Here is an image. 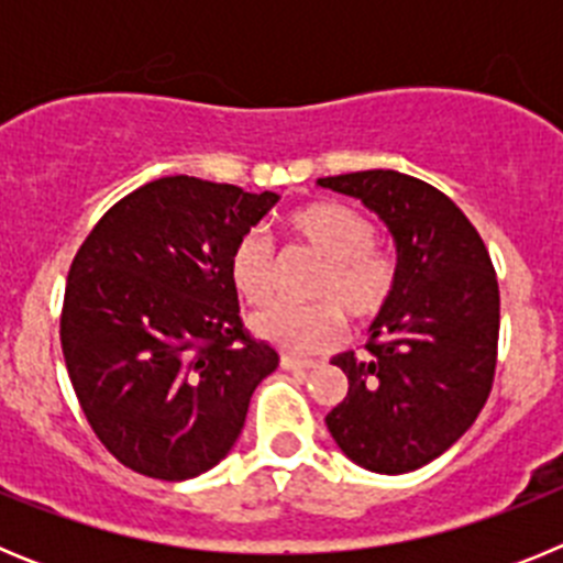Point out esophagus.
<instances>
[{"mask_svg":"<svg viewBox=\"0 0 563 563\" xmlns=\"http://www.w3.org/2000/svg\"><path fill=\"white\" fill-rule=\"evenodd\" d=\"M316 361H307V357H296V355H282V369L287 372H307L316 369Z\"/></svg>","mask_w":563,"mask_h":563,"instance_id":"obj_1","label":"esophagus"}]
</instances>
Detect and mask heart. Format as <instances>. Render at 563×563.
<instances>
[{"label":"heart","mask_w":563,"mask_h":563,"mask_svg":"<svg viewBox=\"0 0 563 563\" xmlns=\"http://www.w3.org/2000/svg\"><path fill=\"white\" fill-rule=\"evenodd\" d=\"M287 225L324 258L312 285V296L324 301L271 307L253 318V330L287 352H321L341 338L343 312L355 324H369L386 310L397 282L395 258L375 245V222L346 202L321 200L296 208ZM228 273L247 305H271L276 296V253L262 228H251L236 239Z\"/></svg>","instance_id":"b5f03b06"}]
</instances>
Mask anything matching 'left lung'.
Segmentation results:
<instances>
[{
	"instance_id": "8db88e82",
	"label": "left lung",
	"mask_w": 563,
	"mask_h": 563,
	"mask_svg": "<svg viewBox=\"0 0 563 563\" xmlns=\"http://www.w3.org/2000/svg\"><path fill=\"white\" fill-rule=\"evenodd\" d=\"M357 197L397 247V282L372 321L369 355L332 357L350 391L327 415L338 449L375 474H409L449 451L485 406L499 346V285L476 228L451 197L391 172L321 177Z\"/></svg>"
}]
</instances>
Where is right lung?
I'll list each match as a JSON object with an SVG mask.
<instances>
[{
    "mask_svg": "<svg viewBox=\"0 0 563 563\" xmlns=\"http://www.w3.org/2000/svg\"><path fill=\"white\" fill-rule=\"evenodd\" d=\"M276 202L161 177L114 202L78 247L62 352L84 417L121 465L183 482L233 449L278 352L242 324L228 258Z\"/></svg>",
    "mask_w": 563,
    "mask_h": 563,
    "instance_id": "add662e5",
    "label": "right lung"
}]
</instances>
